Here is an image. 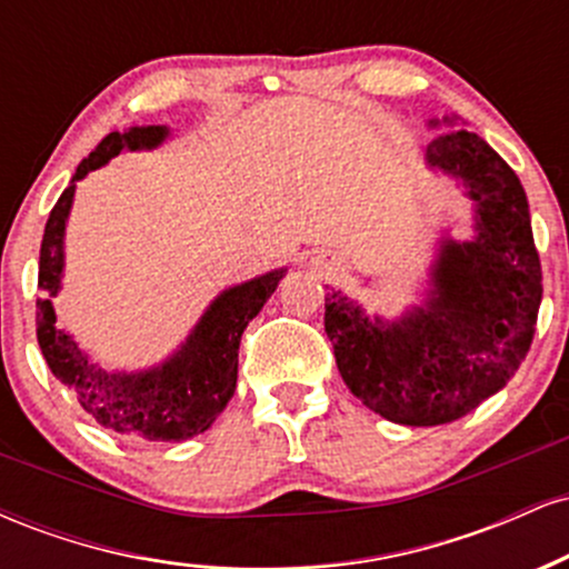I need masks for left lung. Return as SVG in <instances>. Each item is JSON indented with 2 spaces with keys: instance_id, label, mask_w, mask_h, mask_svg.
<instances>
[{
  "instance_id": "8db88e82",
  "label": "left lung",
  "mask_w": 569,
  "mask_h": 569,
  "mask_svg": "<svg viewBox=\"0 0 569 569\" xmlns=\"http://www.w3.org/2000/svg\"><path fill=\"white\" fill-rule=\"evenodd\" d=\"M426 149V168L471 200V238L441 232L428 289L388 321L348 293H326V335L337 369L363 407L398 426L460 420L506 388L532 345L543 276L525 187L485 139L457 117Z\"/></svg>"
}]
</instances>
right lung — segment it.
Wrapping results in <instances>:
<instances>
[{"label":"right lung","mask_w":569,"mask_h":569,"mask_svg":"<svg viewBox=\"0 0 569 569\" xmlns=\"http://www.w3.org/2000/svg\"><path fill=\"white\" fill-rule=\"evenodd\" d=\"M168 126H136L103 136L93 152L77 166L69 187L50 211L39 248L37 342L44 361L61 385L77 396L80 407L98 426L147 441H187L217 422L238 385V348L248 321L259 316L278 289L286 267L264 272L246 283L217 293L171 356L147 369L109 371L80 348L63 326H58L53 297L61 293L63 240L77 181L107 166L120 152H149L168 141Z\"/></svg>","instance_id":"add662e5"}]
</instances>
